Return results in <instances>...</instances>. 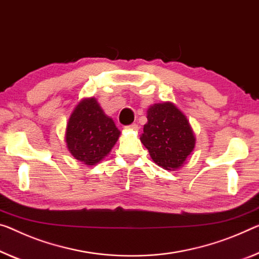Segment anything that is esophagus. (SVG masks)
<instances>
[{"mask_svg":"<svg viewBox=\"0 0 259 259\" xmlns=\"http://www.w3.org/2000/svg\"><path fill=\"white\" fill-rule=\"evenodd\" d=\"M127 130H131V131H138L139 130V126L137 124H132L130 126H126Z\"/></svg>","mask_w":259,"mask_h":259,"instance_id":"34e87169","label":"esophagus"}]
</instances>
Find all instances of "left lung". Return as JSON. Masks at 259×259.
<instances>
[{
    "instance_id": "8db88e82",
    "label": "left lung",
    "mask_w": 259,
    "mask_h": 259,
    "mask_svg": "<svg viewBox=\"0 0 259 259\" xmlns=\"http://www.w3.org/2000/svg\"><path fill=\"white\" fill-rule=\"evenodd\" d=\"M147 124L140 140L158 166L176 171L196 147V137L188 118L171 102L156 103L147 110Z\"/></svg>"
}]
</instances>
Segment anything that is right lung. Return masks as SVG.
<instances>
[{
	"mask_svg": "<svg viewBox=\"0 0 259 259\" xmlns=\"http://www.w3.org/2000/svg\"><path fill=\"white\" fill-rule=\"evenodd\" d=\"M119 137L120 131L95 97L82 98L67 121V148L74 158L85 165H96L104 160Z\"/></svg>",
	"mask_w": 259,
	"mask_h": 259,
	"instance_id": "obj_1",
	"label": "right lung"
}]
</instances>
